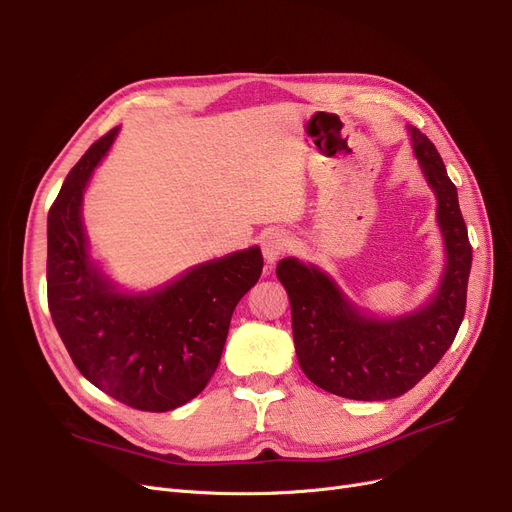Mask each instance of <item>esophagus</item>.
<instances>
[{
	"mask_svg": "<svg viewBox=\"0 0 512 512\" xmlns=\"http://www.w3.org/2000/svg\"><path fill=\"white\" fill-rule=\"evenodd\" d=\"M262 256L266 260V264H275L289 248V237L285 231H279V229H273L269 233H264L262 237Z\"/></svg>",
	"mask_w": 512,
	"mask_h": 512,
	"instance_id": "esophagus-1",
	"label": "esophagus"
}]
</instances>
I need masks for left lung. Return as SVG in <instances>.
I'll return each instance as SVG.
<instances>
[{"instance_id": "obj_1", "label": "left lung", "mask_w": 512, "mask_h": 512, "mask_svg": "<svg viewBox=\"0 0 512 512\" xmlns=\"http://www.w3.org/2000/svg\"><path fill=\"white\" fill-rule=\"evenodd\" d=\"M412 152L437 200L444 271L415 310L377 316L360 308L312 262L283 258L277 277L291 304V331L304 375L325 392L350 400H389L415 387L452 346L465 316L473 252L458 193L435 145L408 125Z\"/></svg>"}]
</instances>
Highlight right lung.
I'll return each instance as SVG.
<instances>
[{"instance_id": "add662e5", "label": "right lung", "mask_w": 512, "mask_h": 512, "mask_svg": "<svg viewBox=\"0 0 512 512\" xmlns=\"http://www.w3.org/2000/svg\"><path fill=\"white\" fill-rule=\"evenodd\" d=\"M120 127L70 170L47 214V304L81 375L114 400L166 412L196 398L221 360L237 302L262 273L258 246L189 266L148 291L120 287L89 250L83 196Z\"/></svg>"}]
</instances>
